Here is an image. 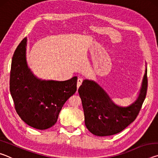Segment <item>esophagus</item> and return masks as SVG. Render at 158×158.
Masks as SVG:
<instances>
[{
    "instance_id": "34e87169",
    "label": "esophagus",
    "mask_w": 158,
    "mask_h": 158,
    "mask_svg": "<svg viewBox=\"0 0 158 158\" xmlns=\"http://www.w3.org/2000/svg\"><path fill=\"white\" fill-rule=\"evenodd\" d=\"M82 81H83V80H82V79H81V78H79L78 79H77V89H78L80 85H81Z\"/></svg>"
}]
</instances>
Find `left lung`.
I'll use <instances>...</instances> for the list:
<instances>
[{
    "instance_id": "obj_1",
    "label": "left lung",
    "mask_w": 158,
    "mask_h": 158,
    "mask_svg": "<svg viewBox=\"0 0 158 158\" xmlns=\"http://www.w3.org/2000/svg\"><path fill=\"white\" fill-rule=\"evenodd\" d=\"M147 68L146 67L138 97L127 106L115 104L98 83L84 79L78 90L84 112L85 125L94 135L105 137L115 135L135 121L146 95Z\"/></svg>"
}]
</instances>
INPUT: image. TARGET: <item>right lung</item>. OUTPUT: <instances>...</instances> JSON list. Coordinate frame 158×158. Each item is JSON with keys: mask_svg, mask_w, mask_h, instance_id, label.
<instances>
[{"mask_svg": "<svg viewBox=\"0 0 158 158\" xmlns=\"http://www.w3.org/2000/svg\"><path fill=\"white\" fill-rule=\"evenodd\" d=\"M26 46L25 37L13 55L10 93L21 120L35 129L46 130L56 123L63 105L77 91V77L66 81L37 78L28 66Z\"/></svg>", "mask_w": 158, "mask_h": 158, "instance_id": "right-lung-1", "label": "right lung"}]
</instances>
